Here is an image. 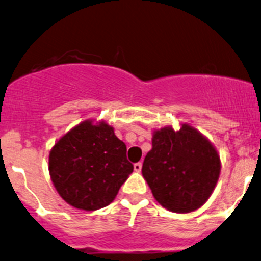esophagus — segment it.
<instances>
[{"label": "esophagus", "instance_id": "obj_1", "mask_svg": "<svg viewBox=\"0 0 261 261\" xmlns=\"http://www.w3.org/2000/svg\"><path fill=\"white\" fill-rule=\"evenodd\" d=\"M142 166H143V164L142 163H136L134 164V170H136V171H140V170H142Z\"/></svg>", "mask_w": 261, "mask_h": 261}]
</instances>
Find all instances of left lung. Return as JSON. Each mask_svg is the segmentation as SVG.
<instances>
[{"mask_svg":"<svg viewBox=\"0 0 261 261\" xmlns=\"http://www.w3.org/2000/svg\"><path fill=\"white\" fill-rule=\"evenodd\" d=\"M143 176L155 200L171 212L200 208L215 190L221 162L217 150L190 125L180 130L154 132L153 148L146 154Z\"/></svg>","mask_w":261,"mask_h":261,"instance_id":"obj_1","label":"left lung"}]
</instances>
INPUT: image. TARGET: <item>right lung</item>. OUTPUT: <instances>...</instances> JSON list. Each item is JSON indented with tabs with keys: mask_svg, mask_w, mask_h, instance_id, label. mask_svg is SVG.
Wrapping results in <instances>:
<instances>
[{
	"mask_svg": "<svg viewBox=\"0 0 261 261\" xmlns=\"http://www.w3.org/2000/svg\"><path fill=\"white\" fill-rule=\"evenodd\" d=\"M127 146L113 128L85 121L67 132L49 155V172L55 189L75 208L106 207L133 171Z\"/></svg>",
	"mask_w": 261,
	"mask_h": 261,
	"instance_id": "add662e5",
	"label": "right lung"
}]
</instances>
